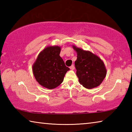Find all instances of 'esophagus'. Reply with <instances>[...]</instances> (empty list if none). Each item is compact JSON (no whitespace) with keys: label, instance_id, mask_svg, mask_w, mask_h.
I'll list each match as a JSON object with an SVG mask.
<instances>
[{"label":"esophagus","instance_id":"34e87169","mask_svg":"<svg viewBox=\"0 0 132 132\" xmlns=\"http://www.w3.org/2000/svg\"><path fill=\"white\" fill-rule=\"evenodd\" d=\"M75 66L74 65H73H73H71L70 67V69H71V70H74V69H75Z\"/></svg>","mask_w":132,"mask_h":132}]
</instances>
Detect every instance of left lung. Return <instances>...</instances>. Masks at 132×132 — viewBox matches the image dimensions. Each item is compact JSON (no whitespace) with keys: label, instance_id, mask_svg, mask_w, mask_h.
I'll use <instances>...</instances> for the list:
<instances>
[{"label":"left lung","instance_id":"obj_1","mask_svg":"<svg viewBox=\"0 0 132 132\" xmlns=\"http://www.w3.org/2000/svg\"><path fill=\"white\" fill-rule=\"evenodd\" d=\"M73 48L77 55L75 64L80 84L88 89L100 86L106 75L103 61L90 51H84L75 45Z\"/></svg>","mask_w":132,"mask_h":132}]
</instances>
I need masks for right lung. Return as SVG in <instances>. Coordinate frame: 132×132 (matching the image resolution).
Wrapping results in <instances>:
<instances>
[{
	"label": "right lung",
	"instance_id": "right-lung-1",
	"mask_svg": "<svg viewBox=\"0 0 132 132\" xmlns=\"http://www.w3.org/2000/svg\"><path fill=\"white\" fill-rule=\"evenodd\" d=\"M61 47L50 46L39 53L32 66L35 79L44 87L53 89L63 81L64 75L70 70L60 56Z\"/></svg>",
	"mask_w": 132,
	"mask_h": 132
}]
</instances>
